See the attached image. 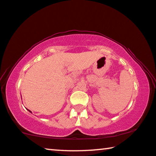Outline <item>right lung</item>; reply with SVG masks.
Masks as SVG:
<instances>
[{
  "mask_svg": "<svg viewBox=\"0 0 156 156\" xmlns=\"http://www.w3.org/2000/svg\"><path fill=\"white\" fill-rule=\"evenodd\" d=\"M29 112H31V111H29Z\"/></svg>",
  "mask_w": 156,
  "mask_h": 156,
  "instance_id": "add662e5",
  "label": "right lung"
}]
</instances>
